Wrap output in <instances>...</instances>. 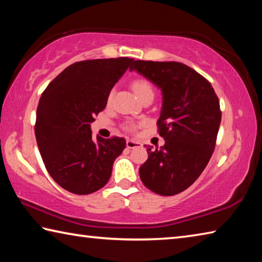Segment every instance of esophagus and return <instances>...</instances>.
Instances as JSON below:
<instances>
[{"instance_id": "34e87169", "label": "esophagus", "mask_w": 262, "mask_h": 262, "mask_svg": "<svg viewBox=\"0 0 262 262\" xmlns=\"http://www.w3.org/2000/svg\"><path fill=\"white\" fill-rule=\"evenodd\" d=\"M126 145H127L128 149H134V148H140L141 143H140V142H137V141H134V140H127Z\"/></svg>"}]
</instances>
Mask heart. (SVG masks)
Returning a JSON list of instances; mask_svg holds the SVG:
<instances>
[{
  "label": "heart",
  "mask_w": 262,
  "mask_h": 262,
  "mask_svg": "<svg viewBox=\"0 0 262 262\" xmlns=\"http://www.w3.org/2000/svg\"><path fill=\"white\" fill-rule=\"evenodd\" d=\"M132 88L139 98H141V97L145 94H149V92H154L151 83L144 78L135 79V81L132 83Z\"/></svg>",
  "instance_id": "b5f03b06"
}]
</instances>
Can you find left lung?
I'll return each mask as SVG.
<instances>
[{
    "label": "left lung",
    "mask_w": 262,
    "mask_h": 262,
    "mask_svg": "<svg viewBox=\"0 0 262 262\" xmlns=\"http://www.w3.org/2000/svg\"><path fill=\"white\" fill-rule=\"evenodd\" d=\"M162 92L159 135L165 144L148 145L140 178L154 193L171 196L188 188L205 170L215 149L222 113L211 84L180 62L134 61L129 67Z\"/></svg>",
    "instance_id": "1"
}]
</instances>
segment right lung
I'll use <instances>...</instances> for the list:
<instances>
[{"instance_id":"obj_1","label":"right lung","mask_w":262,"mask_h":262,"mask_svg":"<svg viewBox=\"0 0 262 262\" xmlns=\"http://www.w3.org/2000/svg\"><path fill=\"white\" fill-rule=\"evenodd\" d=\"M133 61L118 57L76 62L42 92L35 139L48 173L70 193L85 195L104 187L115 158L126 148L122 137L92 140L91 123Z\"/></svg>"}]
</instances>
